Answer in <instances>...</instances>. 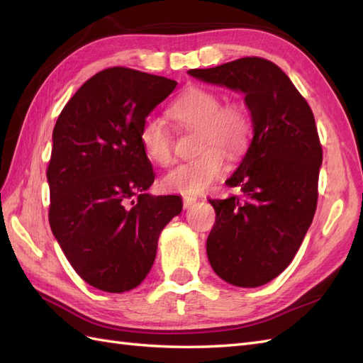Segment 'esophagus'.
Returning a JSON list of instances; mask_svg holds the SVG:
<instances>
[{
	"label": "esophagus",
	"instance_id": "obj_1",
	"mask_svg": "<svg viewBox=\"0 0 363 363\" xmlns=\"http://www.w3.org/2000/svg\"><path fill=\"white\" fill-rule=\"evenodd\" d=\"M196 201H198V198H196V196H189V195L182 196L184 207H190V206H194Z\"/></svg>",
	"mask_w": 363,
	"mask_h": 363
}]
</instances>
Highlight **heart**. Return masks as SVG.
I'll list each match as a JSON object with an SVG mask.
<instances>
[{
	"instance_id": "obj_1",
	"label": "heart",
	"mask_w": 363,
	"mask_h": 363,
	"mask_svg": "<svg viewBox=\"0 0 363 363\" xmlns=\"http://www.w3.org/2000/svg\"><path fill=\"white\" fill-rule=\"evenodd\" d=\"M168 115L187 129H198V157L182 162L168 172L164 186L169 191L198 195L209 189L226 168V154L238 156L252 134L251 112L242 99L221 101L217 91L190 87L168 107ZM145 156L154 164L167 167L174 157V142L165 123L148 117L140 128Z\"/></svg>"
}]
</instances>
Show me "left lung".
Instances as JSON below:
<instances>
[{
    "label": "left lung",
    "mask_w": 363,
    "mask_h": 363,
    "mask_svg": "<svg viewBox=\"0 0 363 363\" xmlns=\"http://www.w3.org/2000/svg\"><path fill=\"white\" fill-rule=\"evenodd\" d=\"M189 74L243 91L251 112V145L226 181L237 194L209 199L217 218L206 250L221 279L259 287L290 265L317 211L323 148L313 113L289 76L264 57Z\"/></svg>",
    "instance_id": "left-lung-1"
}]
</instances>
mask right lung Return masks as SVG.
<instances>
[{"instance_id":"1","label":"right lung","mask_w":363,"mask_h":363,"mask_svg":"<svg viewBox=\"0 0 363 363\" xmlns=\"http://www.w3.org/2000/svg\"><path fill=\"white\" fill-rule=\"evenodd\" d=\"M176 84L106 68L82 84L54 126L50 226L74 272L98 290L135 289L154 264L162 229L181 213L179 196L145 191L156 173L140 143L143 121Z\"/></svg>"}]
</instances>
